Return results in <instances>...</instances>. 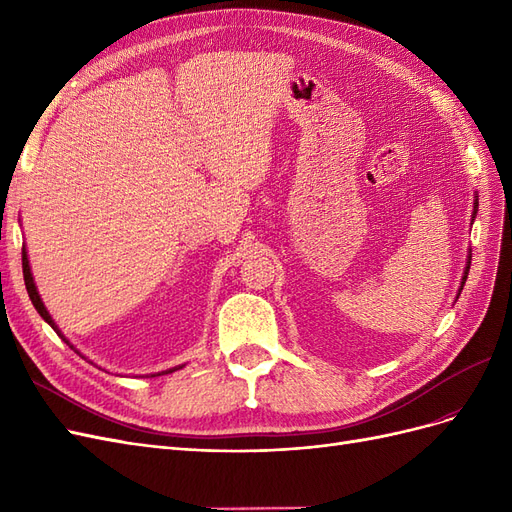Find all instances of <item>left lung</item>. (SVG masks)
<instances>
[{"mask_svg":"<svg viewBox=\"0 0 512 512\" xmlns=\"http://www.w3.org/2000/svg\"><path fill=\"white\" fill-rule=\"evenodd\" d=\"M476 211H478V198L474 200V213H472V218H476ZM470 262H472V254H468V265H466V271H463V280H461V288H459V290H463V284H466V280H468Z\"/></svg>","mask_w":512,"mask_h":512,"instance_id":"8db88e82","label":"left lung"}]
</instances>
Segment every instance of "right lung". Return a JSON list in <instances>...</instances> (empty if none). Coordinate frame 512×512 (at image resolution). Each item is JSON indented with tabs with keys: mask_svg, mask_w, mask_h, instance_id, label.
I'll return each instance as SVG.
<instances>
[{
	"mask_svg": "<svg viewBox=\"0 0 512 512\" xmlns=\"http://www.w3.org/2000/svg\"><path fill=\"white\" fill-rule=\"evenodd\" d=\"M23 277H25V288H27V294H29V299H32V303H34V307H36V312L44 318V322H49L51 324V327H53V331L61 337V339H64V342L70 346V342H68V339L64 337V333H61L59 331V327H57V324H55V320L51 318V314L49 312H46V307H44V303H42V299H40V294H38V288H36V284H34V275H32V269H29V260H27V252H25V247H23ZM72 350H74V346H70ZM76 352H79V350H76ZM81 354V352H79ZM83 356V354H81ZM83 359H85V356H83ZM183 365H179V367H173V369H166V371H160V374H151V376H162V374H173V371L175 369H181Z\"/></svg>",
	"mask_w": 512,
	"mask_h": 512,
	"instance_id": "right-lung-1",
	"label": "right lung"
}]
</instances>
